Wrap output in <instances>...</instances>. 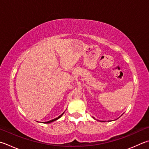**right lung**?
<instances>
[{"label":"right lung","mask_w":149,"mask_h":149,"mask_svg":"<svg viewBox=\"0 0 149 149\" xmlns=\"http://www.w3.org/2000/svg\"><path fill=\"white\" fill-rule=\"evenodd\" d=\"M64 114V113H63V114H61L60 116H58V117H57V118H54V119H53V120H49V121H47V122H44V123H52V122H53V121H55V120H56L57 119H58L60 117H62V115H63Z\"/></svg>","instance_id":"right-lung-1"}]
</instances>
